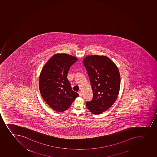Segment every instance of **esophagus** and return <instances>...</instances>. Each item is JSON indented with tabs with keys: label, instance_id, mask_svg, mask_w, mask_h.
Listing matches in <instances>:
<instances>
[{
	"label": "esophagus",
	"instance_id": "1",
	"mask_svg": "<svg viewBox=\"0 0 157 157\" xmlns=\"http://www.w3.org/2000/svg\"><path fill=\"white\" fill-rule=\"evenodd\" d=\"M78 94H79V96H82V92H81V91H79V92H78Z\"/></svg>",
	"mask_w": 157,
	"mask_h": 157
}]
</instances>
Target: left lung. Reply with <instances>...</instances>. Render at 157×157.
I'll use <instances>...</instances> for the list:
<instances>
[{"label":"left lung","mask_w":157,"mask_h":157,"mask_svg":"<svg viewBox=\"0 0 157 157\" xmlns=\"http://www.w3.org/2000/svg\"><path fill=\"white\" fill-rule=\"evenodd\" d=\"M92 86L93 97L86 102L88 108L94 114L107 110L118 95L120 76L117 67L108 57L90 55L83 60Z\"/></svg>","instance_id":"1"}]
</instances>
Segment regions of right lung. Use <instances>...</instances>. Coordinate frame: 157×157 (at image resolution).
<instances>
[{
    "mask_svg": "<svg viewBox=\"0 0 157 157\" xmlns=\"http://www.w3.org/2000/svg\"><path fill=\"white\" fill-rule=\"evenodd\" d=\"M78 58L67 54H56L44 65L40 75L41 96L56 111L62 112L70 107L78 94L72 90L67 78L71 66Z\"/></svg>",
    "mask_w": 157,
    "mask_h": 157,
    "instance_id": "right-lung-1",
    "label": "right lung"
}]
</instances>
